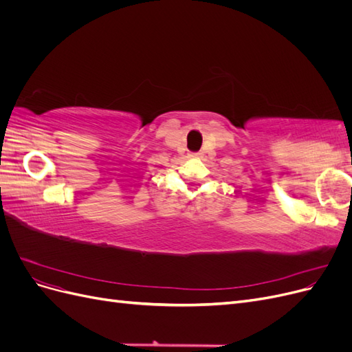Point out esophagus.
<instances>
[{"label": "esophagus", "mask_w": 352, "mask_h": 352, "mask_svg": "<svg viewBox=\"0 0 352 352\" xmlns=\"http://www.w3.org/2000/svg\"><path fill=\"white\" fill-rule=\"evenodd\" d=\"M189 155L194 157V158H199V157H201V153H190Z\"/></svg>", "instance_id": "obj_1"}]
</instances>
